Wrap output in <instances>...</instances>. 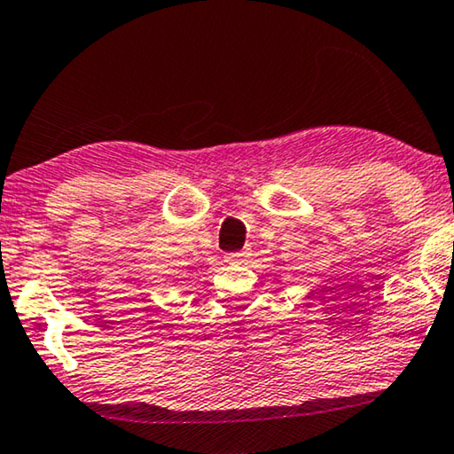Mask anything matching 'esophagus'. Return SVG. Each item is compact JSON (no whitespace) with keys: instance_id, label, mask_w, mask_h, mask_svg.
<instances>
[{"instance_id":"esophagus-1","label":"esophagus","mask_w":454,"mask_h":454,"mask_svg":"<svg viewBox=\"0 0 454 454\" xmlns=\"http://www.w3.org/2000/svg\"><path fill=\"white\" fill-rule=\"evenodd\" d=\"M247 257V251H232V254H226L228 263H240Z\"/></svg>"}]
</instances>
